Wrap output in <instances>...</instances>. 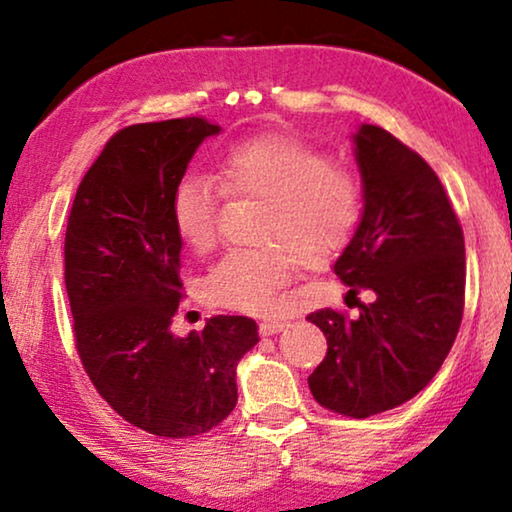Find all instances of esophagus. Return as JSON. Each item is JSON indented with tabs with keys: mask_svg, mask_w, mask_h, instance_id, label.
Here are the masks:
<instances>
[{
	"mask_svg": "<svg viewBox=\"0 0 512 512\" xmlns=\"http://www.w3.org/2000/svg\"><path fill=\"white\" fill-rule=\"evenodd\" d=\"M258 328H261V335H277L279 331H284L286 324H284V321H277V319H268V321H261Z\"/></svg>",
	"mask_w": 512,
	"mask_h": 512,
	"instance_id": "esophagus-1",
	"label": "esophagus"
}]
</instances>
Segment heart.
<instances>
[{
	"mask_svg": "<svg viewBox=\"0 0 512 512\" xmlns=\"http://www.w3.org/2000/svg\"><path fill=\"white\" fill-rule=\"evenodd\" d=\"M223 191L268 202L258 228L261 249L230 251L207 272L212 303L263 314L289 284L293 265H314L345 247L363 212L361 184L333 167L324 151L296 137H256L230 146L216 165ZM221 191L212 177L188 172L170 200L172 226L193 251L212 249Z\"/></svg>",
	"mask_w": 512,
	"mask_h": 512,
	"instance_id": "obj_1",
	"label": "heart"
}]
</instances>
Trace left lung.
Listing matches in <instances>:
<instances>
[{"instance_id":"8db88e82","label":"left lung","mask_w":512,"mask_h":512,"mask_svg":"<svg viewBox=\"0 0 512 512\" xmlns=\"http://www.w3.org/2000/svg\"><path fill=\"white\" fill-rule=\"evenodd\" d=\"M363 212L333 272L347 293L373 291L359 317L331 310L307 321L328 340L307 377L312 396L340 415L366 419L410 401L433 380L464 312V233L436 172L387 130L352 135Z\"/></svg>"}]
</instances>
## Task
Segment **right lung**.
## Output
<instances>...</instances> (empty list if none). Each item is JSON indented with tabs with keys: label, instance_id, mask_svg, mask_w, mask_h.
Here are the masks:
<instances>
[{
	"label": "right lung",
	"instance_id": "right-lung-1",
	"mask_svg": "<svg viewBox=\"0 0 512 512\" xmlns=\"http://www.w3.org/2000/svg\"><path fill=\"white\" fill-rule=\"evenodd\" d=\"M219 132L205 118L116 132L67 219L65 284L83 368L118 415L160 438L223 422L237 403V363L258 342L254 319L223 314L202 333H172L181 300L172 191Z\"/></svg>",
	"mask_w": 512,
	"mask_h": 512
}]
</instances>
